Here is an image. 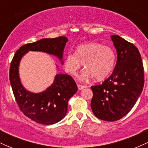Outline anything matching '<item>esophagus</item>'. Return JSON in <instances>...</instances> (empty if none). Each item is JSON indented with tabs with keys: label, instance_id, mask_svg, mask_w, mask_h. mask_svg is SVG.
Segmentation results:
<instances>
[{
	"label": "esophagus",
	"instance_id": "1",
	"mask_svg": "<svg viewBox=\"0 0 148 148\" xmlns=\"http://www.w3.org/2000/svg\"><path fill=\"white\" fill-rule=\"evenodd\" d=\"M77 86H78V89H79V90H81L84 89V88H86L85 86H83V85H80V84H78Z\"/></svg>",
	"mask_w": 148,
	"mask_h": 148
}]
</instances>
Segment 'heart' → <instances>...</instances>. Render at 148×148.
Returning <instances> with one entry per match:
<instances>
[{"instance_id":"obj_1","label":"heart","mask_w":148,"mask_h":148,"mask_svg":"<svg viewBox=\"0 0 148 148\" xmlns=\"http://www.w3.org/2000/svg\"><path fill=\"white\" fill-rule=\"evenodd\" d=\"M115 53L111 47L97 42H90L79 46L76 53H68L64 60V69L75 75L84 64L86 69L81 74V79L94 77L100 81L112 72L115 64Z\"/></svg>"}]
</instances>
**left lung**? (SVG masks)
<instances>
[{"label":"left lung","instance_id":"left-lung-1","mask_svg":"<svg viewBox=\"0 0 148 148\" xmlns=\"http://www.w3.org/2000/svg\"><path fill=\"white\" fill-rule=\"evenodd\" d=\"M117 51V62L109 77L101 85L91 86V108L105 121H116L126 115L141 94L144 72L141 56L133 44L119 35H111Z\"/></svg>","mask_w":148,"mask_h":148}]
</instances>
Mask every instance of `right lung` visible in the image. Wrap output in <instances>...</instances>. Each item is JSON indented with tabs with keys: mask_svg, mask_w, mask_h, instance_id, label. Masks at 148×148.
Returning <instances> with one entry per match:
<instances>
[{
	"mask_svg": "<svg viewBox=\"0 0 148 148\" xmlns=\"http://www.w3.org/2000/svg\"><path fill=\"white\" fill-rule=\"evenodd\" d=\"M68 40L66 37L45 38L23 45L15 53L10 68V81L20 110L33 121L42 125H53L64 118L68 101L77 92L78 88L72 76L56 74L53 83L45 90L33 93L22 85L18 67L22 57L29 51H42L55 56L63 64V51Z\"/></svg>",
	"mask_w": 148,
	"mask_h": 148,
	"instance_id": "add662e5",
	"label": "right lung"
}]
</instances>
